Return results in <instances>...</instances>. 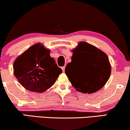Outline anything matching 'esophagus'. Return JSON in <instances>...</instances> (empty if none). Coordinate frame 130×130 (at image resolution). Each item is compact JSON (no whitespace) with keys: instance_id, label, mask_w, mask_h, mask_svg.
I'll return each mask as SVG.
<instances>
[{"instance_id":"esophagus-1","label":"esophagus","mask_w":130,"mask_h":130,"mask_svg":"<svg viewBox=\"0 0 130 130\" xmlns=\"http://www.w3.org/2000/svg\"><path fill=\"white\" fill-rule=\"evenodd\" d=\"M65 67H62V71H63V72L65 71Z\"/></svg>"}]
</instances>
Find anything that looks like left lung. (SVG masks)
Instances as JSON below:
<instances>
[{
	"label": "left lung",
	"instance_id": "obj_1",
	"mask_svg": "<svg viewBox=\"0 0 130 130\" xmlns=\"http://www.w3.org/2000/svg\"><path fill=\"white\" fill-rule=\"evenodd\" d=\"M71 62L65 74L77 91L92 93L106 85L111 74V65L105 53L86 42H80L72 51ZM73 69L70 73L69 70Z\"/></svg>",
	"mask_w": 130,
	"mask_h": 130
}]
</instances>
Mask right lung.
Returning a JSON list of instances; mask_svg holds the SVG:
<instances>
[{
	"mask_svg": "<svg viewBox=\"0 0 130 130\" xmlns=\"http://www.w3.org/2000/svg\"><path fill=\"white\" fill-rule=\"evenodd\" d=\"M40 43L32 45L14 62V74L28 91L41 93L55 84L62 69Z\"/></svg>",
	"mask_w": 130,
	"mask_h": 130,
	"instance_id": "right-lung-1",
	"label": "right lung"
}]
</instances>
